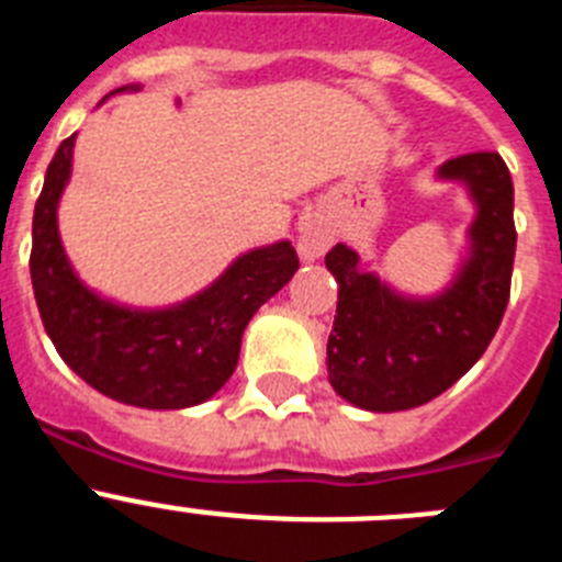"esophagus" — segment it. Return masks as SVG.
I'll list each match as a JSON object with an SVG mask.
<instances>
[{
  "instance_id": "1",
  "label": "esophagus",
  "mask_w": 562,
  "mask_h": 562,
  "mask_svg": "<svg viewBox=\"0 0 562 562\" xmlns=\"http://www.w3.org/2000/svg\"><path fill=\"white\" fill-rule=\"evenodd\" d=\"M297 233H301V236H297V252H301L304 261H315V258H321L326 250H329L331 233L321 220L301 222Z\"/></svg>"
}]
</instances>
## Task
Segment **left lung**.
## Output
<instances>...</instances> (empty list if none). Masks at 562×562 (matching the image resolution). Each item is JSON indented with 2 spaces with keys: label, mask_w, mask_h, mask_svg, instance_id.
<instances>
[{
  "label": "left lung",
  "mask_w": 562,
  "mask_h": 562,
  "mask_svg": "<svg viewBox=\"0 0 562 562\" xmlns=\"http://www.w3.org/2000/svg\"><path fill=\"white\" fill-rule=\"evenodd\" d=\"M439 180L467 186L475 202L470 252L453 284L408 297L360 270L351 247L335 245L326 267L337 281V315L326 346L331 389L374 414L419 408L473 369L509 304L515 261V191L495 151L461 154Z\"/></svg>",
  "instance_id": "8db88e82"
}]
</instances>
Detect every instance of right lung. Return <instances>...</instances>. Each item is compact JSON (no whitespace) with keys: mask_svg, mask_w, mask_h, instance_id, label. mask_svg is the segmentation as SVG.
Instances as JSON below:
<instances>
[{"mask_svg":"<svg viewBox=\"0 0 562 562\" xmlns=\"http://www.w3.org/2000/svg\"><path fill=\"white\" fill-rule=\"evenodd\" d=\"M72 146L76 134L47 166L33 213L30 278L49 340L87 385L123 405L180 411L211 400L236 371L250 317L295 276V247H256L200 295L168 310L112 304L81 284L58 236L56 211L72 171Z\"/></svg>","mask_w":562,"mask_h":562,"instance_id":"1","label":"right lung"}]
</instances>
